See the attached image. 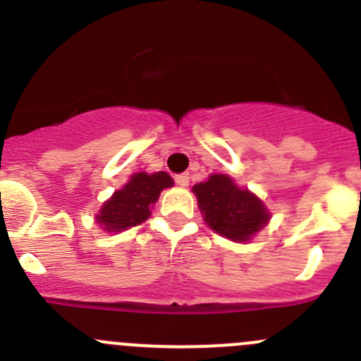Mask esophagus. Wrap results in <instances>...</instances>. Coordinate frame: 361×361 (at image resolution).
<instances>
[{
	"mask_svg": "<svg viewBox=\"0 0 361 361\" xmlns=\"http://www.w3.org/2000/svg\"><path fill=\"white\" fill-rule=\"evenodd\" d=\"M174 181H176L180 187H187V185H188V173L176 174V176H174Z\"/></svg>",
	"mask_w": 361,
	"mask_h": 361,
	"instance_id": "1",
	"label": "esophagus"
}]
</instances>
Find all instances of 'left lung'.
Masks as SVG:
<instances>
[{
	"label": "left lung",
	"instance_id": "8db88e82",
	"mask_svg": "<svg viewBox=\"0 0 361 361\" xmlns=\"http://www.w3.org/2000/svg\"><path fill=\"white\" fill-rule=\"evenodd\" d=\"M192 192L204 221L231 241H250L271 218L264 202L248 188H239L227 174H211L206 181L194 185Z\"/></svg>",
	"mask_w": 361,
	"mask_h": 361
}]
</instances>
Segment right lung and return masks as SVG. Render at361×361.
<instances>
[{
	"mask_svg": "<svg viewBox=\"0 0 361 361\" xmlns=\"http://www.w3.org/2000/svg\"><path fill=\"white\" fill-rule=\"evenodd\" d=\"M173 178L164 171L133 174L130 180L101 206L96 221L108 234L136 227L150 218V207L157 202L160 192L173 187Z\"/></svg>",
	"mask_w": 361,
	"mask_h": 361,
	"instance_id": "add662e5",
	"label": "right lung"
}]
</instances>
